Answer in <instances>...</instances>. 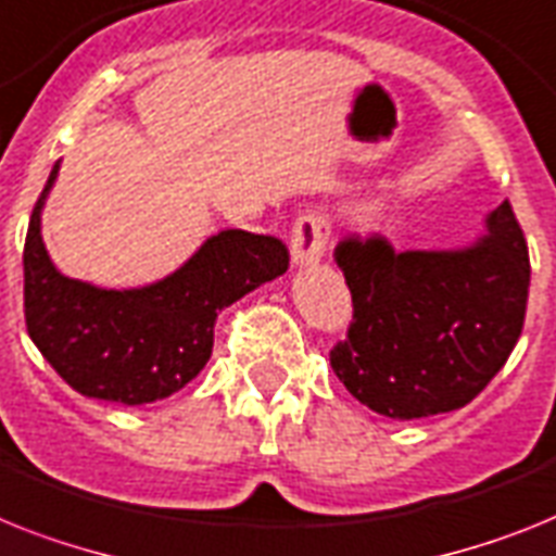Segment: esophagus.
Returning a JSON list of instances; mask_svg holds the SVG:
<instances>
[{
    "label": "esophagus",
    "instance_id": "34e87169",
    "mask_svg": "<svg viewBox=\"0 0 556 556\" xmlns=\"http://www.w3.org/2000/svg\"><path fill=\"white\" fill-rule=\"evenodd\" d=\"M332 238V227H329L327 215L318 210H309L295 222L292 236H289V252H292V264L298 267H309L324 258V252Z\"/></svg>",
    "mask_w": 556,
    "mask_h": 556
}]
</instances>
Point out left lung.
<instances>
[{
    "mask_svg": "<svg viewBox=\"0 0 556 556\" xmlns=\"http://www.w3.org/2000/svg\"><path fill=\"white\" fill-rule=\"evenodd\" d=\"M485 227L463 250L397 252L383 236L334 247L352 324L329 364L371 412L417 420L460 409L508 361L526 320L529 247L508 201Z\"/></svg>",
    "mask_w": 556,
    "mask_h": 556,
    "instance_id": "1",
    "label": "left lung"
}]
</instances>
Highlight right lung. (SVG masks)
I'll return each instance as SVG.
<instances>
[{
  "label": "right lung",
  "mask_w": 556,
  "mask_h": 556,
  "mask_svg": "<svg viewBox=\"0 0 556 556\" xmlns=\"http://www.w3.org/2000/svg\"><path fill=\"white\" fill-rule=\"evenodd\" d=\"M25 238V324L30 341L64 383L85 397L141 406L187 387L213 355L224 306L287 273L281 238L224 229L185 267L141 289H99L59 273L41 241V206Z\"/></svg>",
  "instance_id": "obj_1"
}]
</instances>
